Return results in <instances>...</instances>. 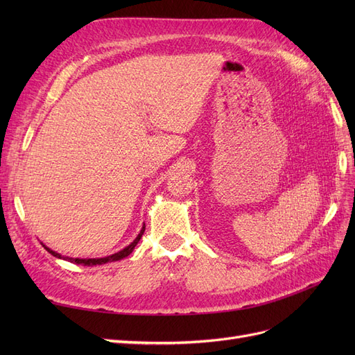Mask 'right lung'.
I'll use <instances>...</instances> for the list:
<instances>
[{"instance_id": "1", "label": "right lung", "mask_w": 355, "mask_h": 355, "mask_svg": "<svg viewBox=\"0 0 355 355\" xmlns=\"http://www.w3.org/2000/svg\"><path fill=\"white\" fill-rule=\"evenodd\" d=\"M144 232H145V227L142 228V231H141V234L137 235V237L135 239V241L132 243V244H128L125 249H123L121 252H118V253H115V254H111V256H106V257H101V259H72V257H67V259L69 261V262H73V263H81V265H84V266H92V265H102V263H106V262H114V261H120V259H123V257H125V256H128L132 252H133V249L136 247V244L139 243V240H141V237L144 235ZM44 249L49 252V253H51L53 256H56V257H62L59 253H56V252H53V250H50L49 247H46L44 245Z\"/></svg>"}]
</instances>
